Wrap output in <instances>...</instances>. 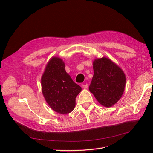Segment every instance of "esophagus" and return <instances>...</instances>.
Segmentation results:
<instances>
[{"mask_svg":"<svg viewBox=\"0 0 153 153\" xmlns=\"http://www.w3.org/2000/svg\"><path fill=\"white\" fill-rule=\"evenodd\" d=\"M82 87L84 89H86V88H88V84H82Z\"/></svg>","mask_w":153,"mask_h":153,"instance_id":"1","label":"esophagus"}]
</instances>
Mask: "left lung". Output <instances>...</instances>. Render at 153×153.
Instances as JSON below:
<instances>
[{"label": "left lung", "mask_w": 153, "mask_h": 153, "mask_svg": "<svg viewBox=\"0 0 153 153\" xmlns=\"http://www.w3.org/2000/svg\"><path fill=\"white\" fill-rule=\"evenodd\" d=\"M94 76L89 86L100 105L112 107L123 94L126 76L122 69L107 57L95 59L93 62Z\"/></svg>", "instance_id": "left-lung-1"}]
</instances>
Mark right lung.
Listing matches in <instances>:
<instances>
[{
	"label": "right lung",
	"mask_w": 153,
	"mask_h": 153,
	"mask_svg": "<svg viewBox=\"0 0 153 153\" xmlns=\"http://www.w3.org/2000/svg\"><path fill=\"white\" fill-rule=\"evenodd\" d=\"M41 85L44 97L53 111L67 114L74 109L76 98L82 88L67 73L61 59L55 56L48 61L41 78Z\"/></svg>",
	"instance_id": "right-lung-1"
}]
</instances>
